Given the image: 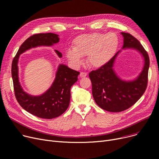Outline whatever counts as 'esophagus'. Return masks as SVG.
I'll use <instances>...</instances> for the list:
<instances>
[{
	"label": "esophagus",
	"mask_w": 159,
	"mask_h": 159,
	"mask_svg": "<svg viewBox=\"0 0 159 159\" xmlns=\"http://www.w3.org/2000/svg\"><path fill=\"white\" fill-rule=\"evenodd\" d=\"M87 76V73L86 72H80V77H85Z\"/></svg>",
	"instance_id": "34e87169"
}]
</instances>
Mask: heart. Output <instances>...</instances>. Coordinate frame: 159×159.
<instances>
[{"instance_id":"b5f03b06","label":"heart","mask_w":159,"mask_h":159,"mask_svg":"<svg viewBox=\"0 0 159 159\" xmlns=\"http://www.w3.org/2000/svg\"><path fill=\"white\" fill-rule=\"evenodd\" d=\"M119 43L115 33H91L82 34L72 41V48L66 51L67 58L75 66H79L82 57L87 56V62L93 68H101L115 55Z\"/></svg>"}]
</instances>
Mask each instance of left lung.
<instances>
[{"mask_svg": "<svg viewBox=\"0 0 159 159\" xmlns=\"http://www.w3.org/2000/svg\"><path fill=\"white\" fill-rule=\"evenodd\" d=\"M122 49H133L144 58V66L139 76L133 80H124L117 76L113 66L118 52L105 66L89 73L92 83V94L96 104L110 112H120L135 104L145 92L148 84L149 58L140 42L129 33L121 32Z\"/></svg>", "mask_w": 159, "mask_h": 159, "instance_id": "1", "label": "left lung"}]
</instances>
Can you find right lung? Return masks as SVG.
Instances as JSON below:
<instances>
[{
    "label": "right lung",
    "mask_w": 159,
    "mask_h": 159,
    "mask_svg": "<svg viewBox=\"0 0 159 159\" xmlns=\"http://www.w3.org/2000/svg\"><path fill=\"white\" fill-rule=\"evenodd\" d=\"M58 42L59 37L55 33L33 35L22 43L12 62L11 75L16 100L23 109L42 119L56 118L68 109L71 97L70 89L77 81L80 73L68 68L65 64H60L51 87L40 95H31L25 92L19 82V58L20 54L31 48L38 46H52ZM55 52L59 58L62 57L60 52L56 49Z\"/></svg>",
    "instance_id": "obj_1"
}]
</instances>
